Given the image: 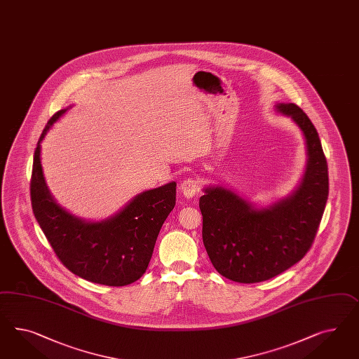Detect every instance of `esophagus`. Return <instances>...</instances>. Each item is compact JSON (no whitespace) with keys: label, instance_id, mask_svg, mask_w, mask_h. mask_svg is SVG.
<instances>
[{"label":"esophagus","instance_id":"34e87169","mask_svg":"<svg viewBox=\"0 0 359 359\" xmlns=\"http://www.w3.org/2000/svg\"><path fill=\"white\" fill-rule=\"evenodd\" d=\"M180 191L187 198H192L194 196L198 194V192H200V184L194 177H188L180 185Z\"/></svg>","mask_w":359,"mask_h":359}]
</instances>
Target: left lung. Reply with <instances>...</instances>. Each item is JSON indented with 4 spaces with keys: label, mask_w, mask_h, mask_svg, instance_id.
Instances as JSON below:
<instances>
[{
    "label": "left lung",
    "mask_w": 359,
    "mask_h": 359,
    "mask_svg": "<svg viewBox=\"0 0 359 359\" xmlns=\"http://www.w3.org/2000/svg\"><path fill=\"white\" fill-rule=\"evenodd\" d=\"M276 109L290 116L306 140L309 158L299 187L264 209L222 187L205 188L198 201L210 262L223 277L241 283L266 281L301 262L328 200V165L316 128L294 103H278Z\"/></svg>",
    "instance_id": "1"
}]
</instances>
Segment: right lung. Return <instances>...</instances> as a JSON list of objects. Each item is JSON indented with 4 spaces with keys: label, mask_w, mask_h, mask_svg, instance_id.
<instances>
[{
    "label": "right lung",
    "mask_w": 359,
    "mask_h": 359,
    "mask_svg": "<svg viewBox=\"0 0 359 359\" xmlns=\"http://www.w3.org/2000/svg\"><path fill=\"white\" fill-rule=\"evenodd\" d=\"M67 109L49 118L34 154L29 183L32 212L58 260L78 277L106 286H126L142 277L161 227L174 209L176 183L137 194L116 215L88 222L56 204L40 163V142Z\"/></svg>",
    "instance_id": "right-lung-1"
}]
</instances>
